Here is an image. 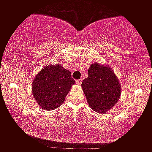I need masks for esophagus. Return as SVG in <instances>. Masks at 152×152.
Segmentation results:
<instances>
[{"label": "esophagus", "mask_w": 152, "mask_h": 152, "mask_svg": "<svg viewBox=\"0 0 152 152\" xmlns=\"http://www.w3.org/2000/svg\"><path fill=\"white\" fill-rule=\"evenodd\" d=\"M82 82H83V79H78V80H76V84H77V85H81Z\"/></svg>", "instance_id": "obj_1"}]
</instances>
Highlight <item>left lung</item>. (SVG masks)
I'll use <instances>...</instances> for the list:
<instances>
[{
    "label": "left lung",
    "instance_id": "8db88e82",
    "mask_svg": "<svg viewBox=\"0 0 152 152\" xmlns=\"http://www.w3.org/2000/svg\"><path fill=\"white\" fill-rule=\"evenodd\" d=\"M88 78L82 83L83 92L91 109L99 113L110 110L121 96V84L109 65L93 63Z\"/></svg>",
    "mask_w": 152,
    "mask_h": 152
}]
</instances>
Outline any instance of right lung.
<instances>
[{"mask_svg":"<svg viewBox=\"0 0 152 152\" xmlns=\"http://www.w3.org/2000/svg\"><path fill=\"white\" fill-rule=\"evenodd\" d=\"M75 84L71 73L61 64H48L37 73L32 82V94L38 106L45 110H55L64 102Z\"/></svg>","mask_w":152,"mask_h":152,"instance_id":"1","label":"right lung"}]
</instances>
